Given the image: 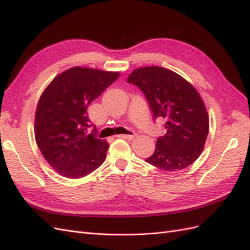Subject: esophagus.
Here are the masks:
<instances>
[{"mask_svg": "<svg viewBox=\"0 0 250 250\" xmlns=\"http://www.w3.org/2000/svg\"><path fill=\"white\" fill-rule=\"evenodd\" d=\"M135 134H119L117 135V138L121 139H125V140H132L134 138Z\"/></svg>", "mask_w": 250, "mask_h": 250, "instance_id": "obj_1", "label": "esophagus"}]
</instances>
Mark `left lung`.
Returning a JSON list of instances; mask_svg holds the SVG:
<instances>
[{"label":"left lung","instance_id":"obj_1","mask_svg":"<svg viewBox=\"0 0 250 250\" xmlns=\"http://www.w3.org/2000/svg\"><path fill=\"white\" fill-rule=\"evenodd\" d=\"M127 82L144 93L155 120H166L167 132L157 139L154 153L146 162L169 172L192 165L201 154L208 133L207 108L196 88L161 66L134 70Z\"/></svg>","mask_w":250,"mask_h":250}]
</instances>
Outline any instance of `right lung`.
<instances>
[{
  "label": "right lung",
  "instance_id": "1",
  "mask_svg": "<svg viewBox=\"0 0 250 250\" xmlns=\"http://www.w3.org/2000/svg\"><path fill=\"white\" fill-rule=\"evenodd\" d=\"M120 76L75 66L59 74L42 94L35 113V140L51 167L67 178H80L105 161L108 143L88 132L87 107Z\"/></svg>",
  "mask_w": 250,
  "mask_h": 250
}]
</instances>
